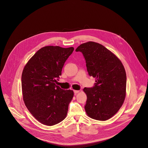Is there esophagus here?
Segmentation results:
<instances>
[{
  "label": "esophagus",
  "instance_id": "34e87169",
  "mask_svg": "<svg viewBox=\"0 0 148 148\" xmlns=\"http://www.w3.org/2000/svg\"><path fill=\"white\" fill-rule=\"evenodd\" d=\"M73 92H74V93H75V94H77V93H78L80 92V90H73Z\"/></svg>",
  "mask_w": 148,
  "mask_h": 148
}]
</instances>
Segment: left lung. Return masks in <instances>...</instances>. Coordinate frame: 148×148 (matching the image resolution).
Segmentation results:
<instances>
[{
    "mask_svg": "<svg viewBox=\"0 0 148 148\" xmlns=\"http://www.w3.org/2000/svg\"><path fill=\"white\" fill-rule=\"evenodd\" d=\"M81 52L90 76L96 78L93 88H84L87 100L85 110L95 120L106 121L123 106L125 96L127 75L120 60L103 45L93 42L82 44Z\"/></svg>",
    "mask_w": 148,
    "mask_h": 148,
    "instance_id": "1",
    "label": "left lung"
}]
</instances>
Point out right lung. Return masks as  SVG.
I'll list each match as a JSON object with an SVG mask.
<instances>
[{"label": "right lung", "instance_id": "add662e5", "mask_svg": "<svg viewBox=\"0 0 148 148\" xmlns=\"http://www.w3.org/2000/svg\"><path fill=\"white\" fill-rule=\"evenodd\" d=\"M73 47L45 46L38 50L25 65L21 75L24 104L42 124L52 126L66 117L74 93L56 85L64 64Z\"/></svg>", "mask_w": 148, "mask_h": 148}]
</instances>
